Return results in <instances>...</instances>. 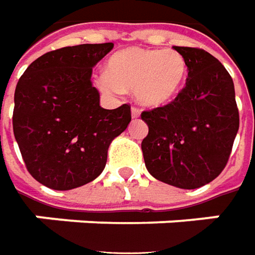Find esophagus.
Wrapping results in <instances>:
<instances>
[{
	"instance_id": "esophagus-1",
	"label": "esophagus",
	"mask_w": 255,
	"mask_h": 255,
	"mask_svg": "<svg viewBox=\"0 0 255 255\" xmlns=\"http://www.w3.org/2000/svg\"><path fill=\"white\" fill-rule=\"evenodd\" d=\"M140 116V109L139 108H131V118L133 119H136V118H139Z\"/></svg>"
}]
</instances>
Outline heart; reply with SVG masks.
Masks as SVG:
<instances>
[{"instance_id": "obj_1", "label": "heart", "mask_w": 255, "mask_h": 255, "mask_svg": "<svg viewBox=\"0 0 255 255\" xmlns=\"http://www.w3.org/2000/svg\"><path fill=\"white\" fill-rule=\"evenodd\" d=\"M187 76V60L177 50L129 47L111 56L95 84L109 95L133 90L141 105L158 108L178 95Z\"/></svg>"}]
</instances>
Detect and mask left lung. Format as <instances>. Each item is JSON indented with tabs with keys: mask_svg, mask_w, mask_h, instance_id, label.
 <instances>
[{
	"mask_svg": "<svg viewBox=\"0 0 255 255\" xmlns=\"http://www.w3.org/2000/svg\"><path fill=\"white\" fill-rule=\"evenodd\" d=\"M188 64L185 87L171 104L144 111L141 141L147 171L182 189L209 184L226 167L239 130L235 84L211 53L174 46Z\"/></svg>",
	"mask_w": 255,
	"mask_h": 255,
	"instance_id": "left-lung-1",
	"label": "left lung"
}]
</instances>
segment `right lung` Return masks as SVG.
Wrapping results in <instances>:
<instances>
[{
  "label": "right lung",
  "instance_id": "add662e5",
  "mask_svg": "<svg viewBox=\"0 0 255 255\" xmlns=\"http://www.w3.org/2000/svg\"><path fill=\"white\" fill-rule=\"evenodd\" d=\"M114 43L78 44L44 53L15 90L13 134L30 175L44 187L68 191L104 171L111 141L131 121L130 107L104 109L92 67Z\"/></svg>",
  "mask_w": 255,
  "mask_h": 255
}]
</instances>
